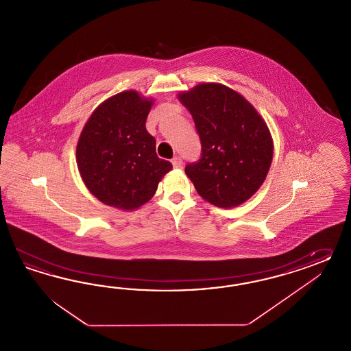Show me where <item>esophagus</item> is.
<instances>
[{
	"mask_svg": "<svg viewBox=\"0 0 351 351\" xmlns=\"http://www.w3.org/2000/svg\"><path fill=\"white\" fill-rule=\"evenodd\" d=\"M171 163H172V166H173L175 169H182V160H181V157H179V156L173 157V158L171 160Z\"/></svg>",
	"mask_w": 351,
	"mask_h": 351,
	"instance_id": "obj_1",
	"label": "esophagus"
}]
</instances>
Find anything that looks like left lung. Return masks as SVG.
Instances as JSON below:
<instances>
[{
  "label": "left lung",
  "instance_id": "1",
  "mask_svg": "<svg viewBox=\"0 0 351 351\" xmlns=\"http://www.w3.org/2000/svg\"><path fill=\"white\" fill-rule=\"evenodd\" d=\"M199 134L202 156L185 173L200 197L221 208L247 202L265 182L274 141L262 116L234 89L200 83L178 95Z\"/></svg>",
  "mask_w": 351,
  "mask_h": 351
}]
</instances>
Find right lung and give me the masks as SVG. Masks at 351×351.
Listing matches in <instances>:
<instances>
[{"label":"right lung","mask_w":351,"mask_h":351,"mask_svg":"<svg viewBox=\"0 0 351 351\" xmlns=\"http://www.w3.org/2000/svg\"><path fill=\"white\" fill-rule=\"evenodd\" d=\"M153 99L125 90L99 104L76 145V163L88 190L104 204L134 210L154 195L172 169L158 158L145 129Z\"/></svg>","instance_id":"add662e5"}]
</instances>
